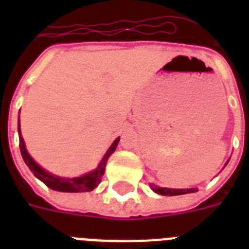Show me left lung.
Segmentation results:
<instances>
[{
  "mask_svg": "<svg viewBox=\"0 0 249 249\" xmlns=\"http://www.w3.org/2000/svg\"><path fill=\"white\" fill-rule=\"evenodd\" d=\"M229 160H228V163H229ZM228 163L225 164V166L228 165ZM150 187H151V190L154 191V193L159 194V195H164V196L183 195V194H191V193H196L197 191L196 187H194V189H168V187H160V186H156V185H150Z\"/></svg>",
  "mask_w": 249,
  "mask_h": 249,
  "instance_id": "left-lung-1",
  "label": "left lung"
}]
</instances>
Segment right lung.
<instances>
[{"instance_id": "1", "label": "right lung", "mask_w": 249, "mask_h": 249, "mask_svg": "<svg viewBox=\"0 0 249 249\" xmlns=\"http://www.w3.org/2000/svg\"><path fill=\"white\" fill-rule=\"evenodd\" d=\"M18 133H19V147H20L21 158L24 160V163L28 165V168L31 169L35 177L38 178L40 181H42L45 185L50 187L52 190H55V191H60V193H84V191H91L97 187L102 181V177L105 174L106 164H107V160L111 155H112L115 150L117 147V143L120 138H116L113 141V143L109 146V148L106 151L105 156L102 158V160L99 161L98 166L94 170L89 172V173H85L80 177H73V178H66V177H59V176H55V174H52L48 170H45L44 168H41L38 164L32 159V156L29 155L28 151H27V147H25L24 140L21 137L20 132V117L18 119Z\"/></svg>"}]
</instances>
